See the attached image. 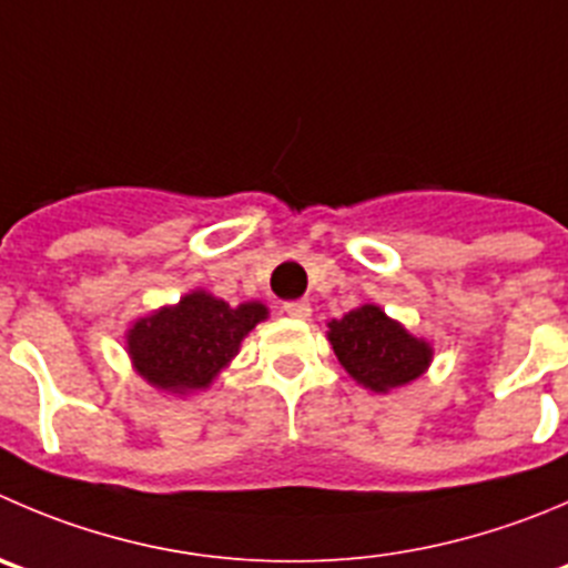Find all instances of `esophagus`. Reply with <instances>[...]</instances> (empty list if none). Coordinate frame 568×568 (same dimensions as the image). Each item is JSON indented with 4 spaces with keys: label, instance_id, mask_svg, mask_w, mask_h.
<instances>
[{
    "label": "esophagus",
    "instance_id": "esophagus-1",
    "mask_svg": "<svg viewBox=\"0 0 568 568\" xmlns=\"http://www.w3.org/2000/svg\"><path fill=\"white\" fill-rule=\"evenodd\" d=\"M284 312L295 317V321H306L312 315V306L310 301H284Z\"/></svg>",
    "mask_w": 568,
    "mask_h": 568
}]
</instances>
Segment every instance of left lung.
Listing matches in <instances>:
<instances>
[{"label": "left lung", "mask_w": 568, "mask_h": 568, "mask_svg": "<svg viewBox=\"0 0 568 568\" xmlns=\"http://www.w3.org/2000/svg\"><path fill=\"white\" fill-rule=\"evenodd\" d=\"M328 328L339 365L376 393L418 379L432 359L429 345L407 334L379 306H359L343 321L328 323Z\"/></svg>", "instance_id": "left-lung-1"}]
</instances>
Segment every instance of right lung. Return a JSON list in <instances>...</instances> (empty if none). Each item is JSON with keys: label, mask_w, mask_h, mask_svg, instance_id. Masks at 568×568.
<instances>
[{"label": "right lung", "mask_w": 568, "mask_h": 568, "mask_svg": "<svg viewBox=\"0 0 568 568\" xmlns=\"http://www.w3.org/2000/svg\"><path fill=\"white\" fill-rule=\"evenodd\" d=\"M264 317L267 310L256 301L229 306L206 293H192L178 306L139 321L128 334V351L150 385L172 393L203 390Z\"/></svg>", "instance_id": "add662e5"}]
</instances>
